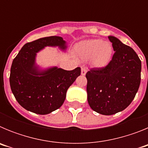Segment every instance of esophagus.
Returning a JSON list of instances; mask_svg holds the SVG:
<instances>
[{"label":"esophagus","mask_w":148,"mask_h":148,"mask_svg":"<svg viewBox=\"0 0 148 148\" xmlns=\"http://www.w3.org/2000/svg\"><path fill=\"white\" fill-rule=\"evenodd\" d=\"M87 69L85 67H82V75H85L86 73H87Z\"/></svg>","instance_id":"obj_1"}]
</instances>
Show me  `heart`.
Instances as JSON below:
<instances>
[{
	"mask_svg": "<svg viewBox=\"0 0 148 148\" xmlns=\"http://www.w3.org/2000/svg\"><path fill=\"white\" fill-rule=\"evenodd\" d=\"M75 53L82 61H90L95 67L107 66L113 56V46L101 39H89L78 43L75 48Z\"/></svg>",
	"mask_w": 148,
	"mask_h": 148,
	"instance_id": "b5f03b06",
	"label": "heart"
}]
</instances>
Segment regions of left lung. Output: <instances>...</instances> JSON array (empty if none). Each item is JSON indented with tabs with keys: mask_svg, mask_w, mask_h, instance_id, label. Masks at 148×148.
<instances>
[{
	"mask_svg": "<svg viewBox=\"0 0 148 148\" xmlns=\"http://www.w3.org/2000/svg\"><path fill=\"white\" fill-rule=\"evenodd\" d=\"M113 45L112 60L104 67L92 68L86 74L89 105L110 116L124 110L135 98L141 82L142 63L136 52L117 38L108 36Z\"/></svg>",
	"mask_w": 148,
	"mask_h": 148,
	"instance_id": "obj_1",
	"label": "left lung"
}]
</instances>
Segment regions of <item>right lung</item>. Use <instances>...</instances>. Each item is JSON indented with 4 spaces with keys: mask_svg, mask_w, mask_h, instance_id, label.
Segmentation results:
<instances>
[{
    "mask_svg": "<svg viewBox=\"0 0 148 148\" xmlns=\"http://www.w3.org/2000/svg\"><path fill=\"white\" fill-rule=\"evenodd\" d=\"M45 47L66 48L59 36L39 38L27 43L14 58L10 70L12 92L19 104L36 114L46 115L58 109L66 98L68 88L81 75V68L65 70L57 66L40 70L35 57Z\"/></svg>",
    "mask_w": 148,
    "mask_h": 148,
    "instance_id": "1",
    "label": "right lung"
}]
</instances>
